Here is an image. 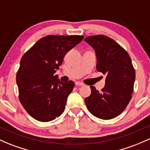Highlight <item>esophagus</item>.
I'll return each instance as SVG.
<instances>
[{
	"instance_id": "34e87169",
	"label": "esophagus",
	"mask_w": 150,
	"mask_h": 150,
	"mask_svg": "<svg viewBox=\"0 0 150 150\" xmlns=\"http://www.w3.org/2000/svg\"><path fill=\"white\" fill-rule=\"evenodd\" d=\"M75 86H84V84L82 83H80V82H76V83H75Z\"/></svg>"
}]
</instances>
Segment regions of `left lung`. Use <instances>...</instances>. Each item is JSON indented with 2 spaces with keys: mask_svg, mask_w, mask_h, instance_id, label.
<instances>
[{
  "mask_svg": "<svg viewBox=\"0 0 150 150\" xmlns=\"http://www.w3.org/2000/svg\"><path fill=\"white\" fill-rule=\"evenodd\" d=\"M84 41L95 50L97 70L105 75V86L100 92L91 86V96L85 98L86 106L96 117L113 119L132 99L135 80L132 59L122 47L106 36H90Z\"/></svg>",
  "mask_w": 150,
  "mask_h": 150,
  "instance_id": "left-lung-1",
  "label": "left lung"
}]
</instances>
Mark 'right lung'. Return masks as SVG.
Here are the masks:
<instances>
[{
	"label": "right lung",
	"instance_id": "add662e5",
	"mask_svg": "<svg viewBox=\"0 0 150 150\" xmlns=\"http://www.w3.org/2000/svg\"><path fill=\"white\" fill-rule=\"evenodd\" d=\"M83 36L48 35L37 41L22 57L16 74L18 98L31 117L47 122L59 117L65 108L75 83H62L54 75L64 55Z\"/></svg>",
	"mask_w": 150,
	"mask_h": 150
}]
</instances>
